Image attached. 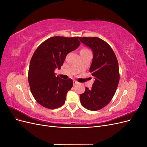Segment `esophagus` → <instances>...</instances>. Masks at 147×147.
I'll return each instance as SVG.
<instances>
[{
    "instance_id": "obj_1",
    "label": "esophagus",
    "mask_w": 147,
    "mask_h": 147,
    "mask_svg": "<svg viewBox=\"0 0 147 147\" xmlns=\"http://www.w3.org/2000/svg\"><path fill=\"white\" fill-rule=\"evenodd\" d=\"M78 83V82H77L76 80H74V85H76Z\"/></svg>"
}]
</instances>
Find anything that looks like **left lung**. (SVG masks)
Returning a JSON list of instances; mask_svg holds the SVG:
<instances>
[{
	"mask_svg": "<svg viewBox=\"0 0 147 147\" xmlns=\"http://www.w3.org/2000/svg\"><path fill=\"white\" fill-rule=\"evenodd\" d=\"M93 53L90 71L94 77L91 89L86 87L80 95L82 105L88 110L96 111L107 105L117 91L119 80L117 57L107 43L98 37H78Z\"/></svg>",
	"mask_w": 147,
	"mask_h": 147,
	"instance_id": "left-lung-1",
	"label": "left lung"
}]
</instances>
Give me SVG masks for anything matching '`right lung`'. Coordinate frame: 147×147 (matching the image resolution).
I'll return each mask as SVG.
<instances>
[{
	"label": "right lung",
	"mask_w": 147,
	"mask_h": 147,
	"mask_svg": "<svg viewBox=\"0 0 147 147\" xmlns=\"http://www.w3.org/2000/svg\"><path fill=\"white\" fill-rule=\"evenodd\" d=\"M78 37H53L47 39L35 51L31 58L28 81L34 99L47 109L63 105L66 94L73 86L72 79L64 80L55 73L60 69L69 53L80 45Z\"/></svg>",
	"instance_id": "right-lung-1"
}]
</instances>
